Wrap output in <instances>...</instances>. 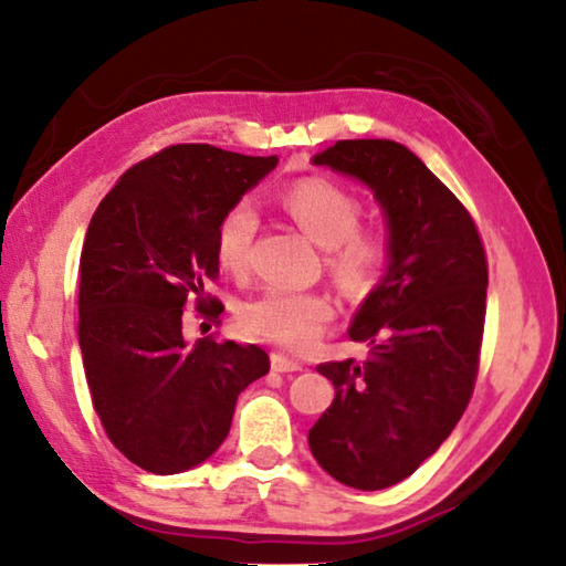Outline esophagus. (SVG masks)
<instances>
[{
    "mask_svg": "<svg viewBox=\"0 0 566 566\" xmlns=\"http://www.w3.org/2000/svg\"><path fill=\"white\" fill-rule=\"evenodd\" d=\"M272 369L274 371H302V361L286 357L284 352H272Z\"/></svg>",
    "mask_w": 566,
    "mask_h": 566,
    "instance_id": "esophagus-1",
    "label": "esophagus"
}]
</instances>
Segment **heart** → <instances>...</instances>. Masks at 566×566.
<instances>
[{
  "instance_id": "1",
  "label": "heart",
  "mask_w": 566,
  "mask_h": 566,
  "mask_svg": "<svg viewBox=\"0 0 566 566\" xmlns=\"http://www.w3.org/2000/svg\"><path fill=\"white\" fill-rule=\"evenodd\" d=\"M282 207L314 242L327 249V266L344 292L367 296L375 292L389 264V232L379 224L361 227L359 197L337 181L306 177L284 189ZM256 209L239 199L219 219L214 256L224 272L242 276L252 260ZM334 302L324 292L266 290L239 306V324L254 337L290 349H306L334 319Z\"/></svg>"
}]
</instances>
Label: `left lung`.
Listing matches in <instances>:
<instances>
[{
  "label": "left lung",
  "instance_id": "8db88e82",
  "mask_svg": "<svg viewBox=\"0 0 566 566\" xmlns=\"http://www.w3.org/2000/svg\"><path fill=\"white\" fill-rule=\"evenodd\" d=\"M375 191L391 242L387 274L354 314L364 364H319L332 407L310 429L324 472L354 490L401 482L452 434L472 399L486 312V254L464 205L415 151L342 139L312 159Z\"/></svg>",
  "mask_w": 566,
  "mask_h": 566
}]
</instances>
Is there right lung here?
<instances>
[{
	"instance_id": "right-lung-1",
	"label": "right lung",
	"mask_w": 566,
	"mask_h": 566,
	"mask_svg": "<svg viewBox=\"0 0 566 566\" xmlns=\"http://www.w3.org/2000/svg\"><path fill=\"white\" fill-rule=\"evenodd\" d=\"M276 157L171 145L122 175L94 212L80 260V349L109 442L151 474L202 464L224 442L237 397L270 371L256 344H189L181 310L219 276L214 232Z\"/></svg>"
}]
</instances>
